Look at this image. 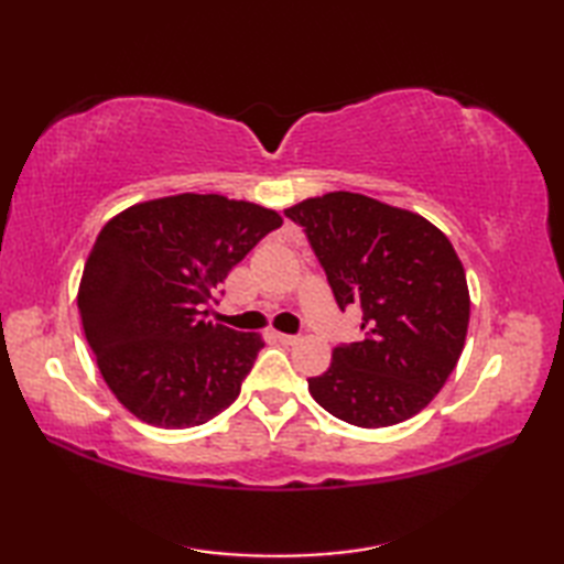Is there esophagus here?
I'll return each mask as SVG.
<instances>
[{
    "label": "esophagus",
    "instance_id": "34e87169",
    "mask_svg": "<svg viewBox=\"0 0 564 564\" xmlns=\"http://www.w3.org/2000/svg\"><path fill=\"white\" fill-rule=\"evenodd\" d=\"M275 339L285 346H295L297 341H301V337H295V334H283V332H275Z\"/></svg>",
    "mask_w": 564,
    "mask_h": 564
}]
</instances>
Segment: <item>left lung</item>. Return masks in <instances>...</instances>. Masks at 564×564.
Instances as JSON below:
<instances>
[{
  "label": "left lung",
  "mask_w": 564,
  "mask_h": 564,
  "mask_svg": "<svg viewBox=\"0 0 564 564\" xmlns=\"http://www.w3.org/2000/svg\"><path fill=\"white\" fill-rule=\"evenodd\" d=\"M305 230L337 305L361 307V334L307 380L346 424L380 429L419 414L463 354L470 293L448 237L412 210L351 191L285 208Z\"/></svg>",
  "instance_id": "left-lung-1"
}]
</instances>
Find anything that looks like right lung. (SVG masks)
Instances as JSON below:
<instances>
[{"label":"right lung","mask_w":564,"mask_h":564,"mask_svg":"<svg viewBox=\"0 0 564 564\" xmlns=\"http://www.w3.org/2000/svg\"><path fill=\"white\" fill-rule=\"evenodd\" d=\"M283 218L218 194L118 213L84 263L77 307L106 386L130 414L191 429L227 410L263 339L208 319L220 283Z\"/></svg>","instance_id":"1"}]
</instances>
